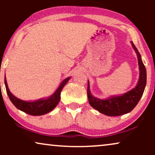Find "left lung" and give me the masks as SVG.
<instances>
[{
    "label": "left lung",
    "mask_w": 155,
    "mask_h": 155,
    "mask_svg": "<svg viewBox=\"0 0 155 155\" xmlns=\"http://www.w3.org/2000/svg\"><path fill=\"white\" fill-rule=\"evenodd\" d=\"M132 46L136 52L138 60L140 78L137 85L134 88L120 95L111 97L106 99H100L93 97L90 90V83L87 82V97L89 103L94 109L109 116H118L129 113L135 107L143 95L146 86L147 73L137 48L131 41Z\"/></svg>",
    "instance_id": "obj_1"
}]
</instances>
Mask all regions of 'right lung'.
<instances>
[{
  "label": "right lung",
  "mask_w": 155,
  "mask_h": 155,
  "mask_svg": "<svg viewBox=\"0 0 155 155\" xmlns=\"http://www.w3.org/2000/svg\"><path fill=\"white\" fill-rule=\"evenodd\" d=\"M71 78H67L61 82L60 86L56 90L51 96L48 97L47 99H41L35 101H23L17 98L10 92L8 88L7 81L5 76V84L6 92L11 101V102L15 106L17 109L25 112L27 114L32 116H41L51 111L58 104L61 99V92L63 90V87L65 85L68 81Z\"/></svg>",
  "instance_id": "right-lung-1"
}]
</instances>
